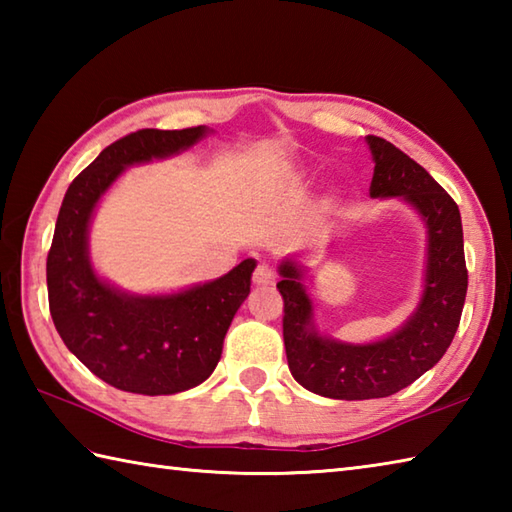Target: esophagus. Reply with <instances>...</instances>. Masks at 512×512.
Here are the masks:
<instances>
[{
    "mask_svg": "<svg viewBox=\"0 0 512 512\" xmlns=\"http://www.w3.org/2000/svg\"><path fill=\"white\" fill-rule=\"evenodd\" d=\"M275 279H277V275H275V270L270 268V266L259 264L255 268V273H253V284L255 286H273Z\"/></svg>",
    "mask_w": 512,
    "mask_h": 512,
    "instance_id": "34e87169",
    "label": "esophagus"
}]
</instances>
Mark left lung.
Masks as SVG:
<instances>
[{
    "mask_svg": "<svg viewBox=\"0 0 512 512\" xmlns=\"http://www.w3.org/2000/svg\"><path fill=\"white\" fill-rule=\"evenodd\" d=\"M365 140L374 160L369 195L398 198L416 209L427 226V268L418 308L396 332L372 343H343L314 325L303 266L295 259L279 264L277 288L284 297L290 374L312 394L336 400L385 398L429 372L458 332L469 286L458 204L416 160L385 138Z\"/></svg>",
    "mask_w": 512,
    "mask_h": 512,
    "instance_id": "left-lung-1",
    "label": "left lung"
}]
</instances>
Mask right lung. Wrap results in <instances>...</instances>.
Instances as JSON below:
<instances>
[{"mask_svg": "<svg viewBox=\"0 0 512 512\" xmlns=\"http://www.w3.org/2000/svg\"><path fill=\"white\" fill-rule=\"evenodd\" d=\"M206 134L204 125L140 129L105 147L65 191L46 264L50 314L65 347L116 389L171 396L204 383L250 292L255 259L169 295H132L107 284L90 262L94 209L118 176L132 165L178 156Z\"/></svg>", "mask_w": 512, "mask_h": 512, "instance_id": "add662e5", "label": "right lung"}]
</instances>
